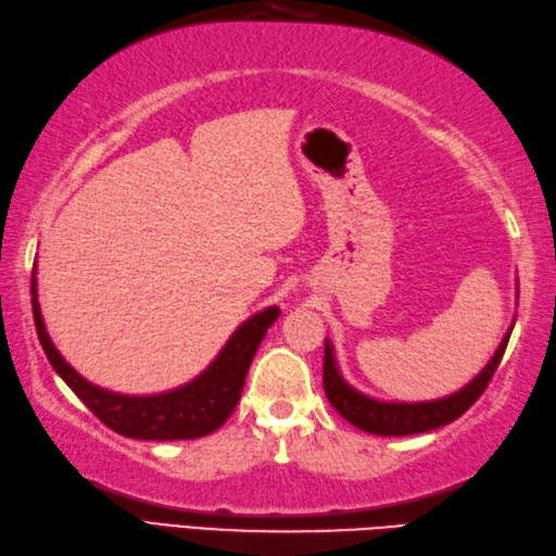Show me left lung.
Here are the masks:
<instances>
[{
    "instance_id": "1",
    "label": "left lung",
    "mask_w": 556,
    "mask_h": 556,
    "mask_svg": "<svg viewBox=\"0 0 556 556\" xmlns=\"http://www.w3.org/2000/svg\"><path fill=\"white\" fill-rule=\"evenodd\" d=\"M511 330H514V324L509 326L507 336L502 338L500 348L495 350V354H492V359L471 382H466L462 390L447 394V397L430 400V402H382L352 388L350 382L342 378L338 359H336V350H332V342L326 338V356H324L326 397L332 406H336V412L342 418H348L352 426L374 435H392V438L416 435V433H426V430L442 428L452 424L454 418H459L468 406L483 394L492 374L497 371L504 350H507Z\"/></svg>"
}]
</instances>
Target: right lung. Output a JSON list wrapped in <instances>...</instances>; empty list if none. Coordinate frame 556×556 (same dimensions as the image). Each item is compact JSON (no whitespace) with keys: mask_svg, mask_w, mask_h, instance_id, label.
<instances>
[{"mask_svg":"<svg viewBox=\"0 0 556 556\" xmlns=\"http://www.w3.org/2000/svg\"><path fill=\"white\" fill-rule=\"evenodd\" d=\"M33 316L37 338L42 342L49 364L78 394L80 402L118 435L135 440H194L214 433L240 402L242 386L254 354L266 330L280 316L278 306L256 312L232 332L220 348L216 359L204 371L176 390L159 394H121L94 386L83 378L54 348L45 328V318L37 302V278L33 270Z\"/></svg>","mask_w":556,"mask_h":556,"instance_id":"right-lung-1","label":"right lung"}]
</instances>
